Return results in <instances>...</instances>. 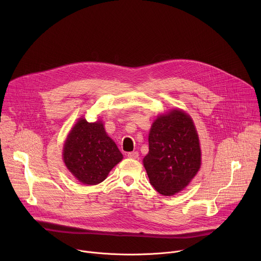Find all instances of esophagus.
<instances>
[{
    "instance_id": "esophagus-1",
    "label": "esophagus",
    "mask_w": 261,
    "mask_h": 261,
    "mask_svg": "<svg viewBox=\"0 0 261 261\" xmlns=\"http://www.w3.org/2000/svg\"><path fill=\"white\" fill-rule=\"evenodd\" d=\"M129 158H131V159H138V152H130V153H128V155H127Z\"/></svg>"
}]
</instances>
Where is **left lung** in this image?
<instances>
[{
	"label": "left lung",
	"instance_id": "1",
	"mask_svg": "<svg viewBox=\"0 0 261 261\" xmlns=\"http://www.w3.org/2000/svg\"><path fill=\"white\" fill-rule=\"evenodd\" d=\"M198 135L191 118L172 110L157 118L148 134L143 165L153 187L162 195L181 191L200 168Z\"/></svg>",
	"mask_w": 261,
	"mask_h": 261
}]
</instances>
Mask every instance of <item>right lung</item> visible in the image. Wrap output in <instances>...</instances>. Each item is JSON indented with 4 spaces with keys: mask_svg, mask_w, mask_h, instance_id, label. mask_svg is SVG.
Returning <instances> with one entry per match:
<instances>
[{
    "mask_svg": "<svg viewBox=\"0 0 261 261\" xmlns=\"http://www.w3.org/2000/svg\"><path fill=\"white\" fill-rule=\"evenodd\" d=\"M64 162L70 172L86 185L103 181L122 159L117 144L105 132L101 122L81 119L64 144Z\"/></svg>",
    "mask_w": 261,
    "mask_h": 261,
    "instance_id": "right-lung-1",
    "label": "right lung"
}]
</instances>
